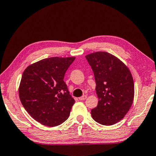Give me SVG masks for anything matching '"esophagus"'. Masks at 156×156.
<instances>
[{
	"instance_id": "1",
	"label": "esophagus",
	"mask_w": 156,
	"mask_h": 156,
	"mask_svg": "<svg viewBox=\"0 0 156 156\" xmlns=\"http://www.w3.org/2000/svg\"><path fill=\"white\" fill-rule=\"evenodd\" d=\"M86 98H87V96H85V95H83V96H82L81 97H80V98H79L80 101H83V100H85V99H86Z\"/></svg>"
}]
</instances>
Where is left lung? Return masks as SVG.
Wrapping results in <instances>:
<instances>
[{
    "label": "left lung",
    "instance_id": "left-lung-1",
    "mask_svg": "<svg viewBox=\"0 0 156 156\" xmlns=\"http://www.w3.org/2000/svg\"><path fill=\"white\" fill-rule=\"evenodd\" d=\"M94 71L98 105L92 118L103 125H112L125 117L133 104L135 86L127 66L114 55L96 52L86 56Z\"/></svg>",
    "mask_w": 156,
    "mask_h": 156
}]
</instances>
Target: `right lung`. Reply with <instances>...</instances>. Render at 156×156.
Instances as JSON below:
<instances>
[{"instance_id":"add662e5","label":"right lung","mask_w":156,"mask_h":156,"mask_svg":"<svg viewBox=\"0 0 156 156\" xmlns=\"http://www.w3.org/2000/svg\"><path fill=\"white\" fill-rule=\"evenodd\" d=\"M75 59H43L29 66L23 73L19 88L20 101L31 117L43 125H60L70 116L75 100L63 79Z\"/></svg>"}]
</instances>
